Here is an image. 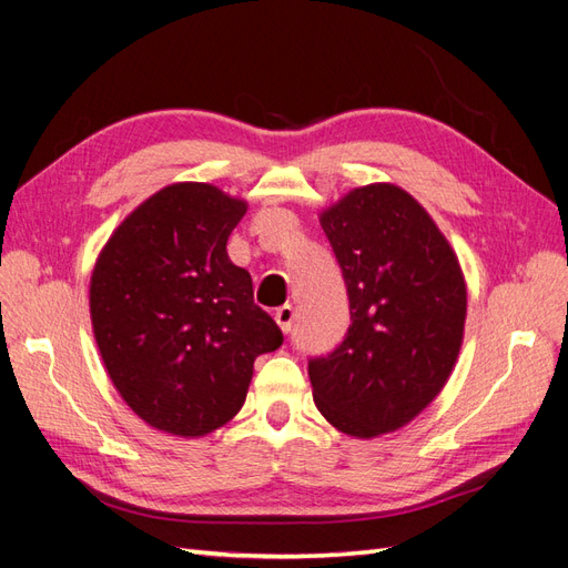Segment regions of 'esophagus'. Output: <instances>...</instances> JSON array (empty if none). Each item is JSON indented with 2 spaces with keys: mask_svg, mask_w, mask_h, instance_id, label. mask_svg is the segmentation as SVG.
I'll return each mask as SVG.
<instances>
[{
  "mask_svg": "<svg viewBox=\"0 0 568 568\" xmlns=\"http://www.w3.org/2000/svg\"><path fill=\"white\" fill-rule=\"evenodd\" d=\"M294 317H296L294 305H282V307H277V313H274V322L280 324V329L284 334H288L291 329H294Z\"/></svg>",
  "mask_w": 568,
  "mask_h": 568,
  "instance_id": "34e87169",
  "label": "esophagus"
}]
</instances>
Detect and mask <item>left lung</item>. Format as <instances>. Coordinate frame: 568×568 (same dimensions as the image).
Instances as JSON below:
<instances>
[{"label":"left lung","instance_id":"8db88e82","mask_svg":"<svg viewBox=\"0 0 568 568\" xmlns=\"http://www.w3.org/2000/svg\"><path fill=\"white\" fill-rule=\"evenodd\" d=\"M346 280L351 326L311 359L313 398L341 434L379 438L434 403L467 320L457 253L424 205L390 182L355 186L320 213Z\"/></svg>","mask_w":568,"mask_h":568}]
</instances>
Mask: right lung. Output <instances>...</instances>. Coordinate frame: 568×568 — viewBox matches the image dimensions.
Here are the masks:
<instances>
[{"instance_id":"obj_1","label":"right lung","mask_w":568,"mask_h":568,"mask_svg":"<svg viewBox=\"0 0 568 568\" xmlns=\"http://www.w3.org/2000/svg\"><path fill=\"white\" fill-rule=\"evenodd\" d=\"M248 203L209 182L159 189L99 251L90 317L101 363L146 426L203 438L242 409L257 355L282 346L227 255Z\"/></svg>"}]
</instances>
